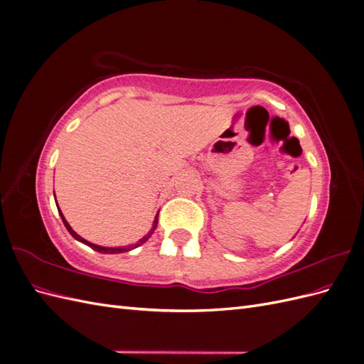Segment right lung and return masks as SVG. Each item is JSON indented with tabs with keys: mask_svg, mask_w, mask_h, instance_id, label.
<instances>
[{
	"mask_svg": "<svg viewBox=\"0 0 364 364\" xmlns=\"http://www.w3.org/2000/svg\"><path fill=\"white\" fill-rule=\"evenodd\" d=\"M59 209V208H58ZM59 214H60V217H62V222H63V225H65V228L68 229V232L75 238V240H79V241H82V243H85V245H87L90 246L91 249H94V250H97V252H102V253H121V252H129V250H132V249H135V247H138V246H141L142 243H146V241L150 238V235L153 234V230L156 229V225H158V218H155V225H153V229L150 230V232L146 235V237H142L138 243L135 245V246H127V247H102V246H97V245H92V243H90V241H86V240H83L82 237H79L77 235L74 230L71 229V226L68 225V222L67 220H65V217L62 215V213H60V209H59Z\"/></svg>",
	"mask_w": 364,
	"mask_h": 364,
	"instance_id": "add662e5",
	"label": "right lung"
}]
</instances>
